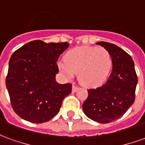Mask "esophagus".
<instances>
[{
  "label": "esophagus",
  "mask_w": 145,
  "mask_h": 145,
  "mask_svg": "<svg viewBox=\"0 0 145 145\" xmlns=\"http://www.w3.org/2000/svg\"><path fill=\"white\" fill-rule=\"evenodd\" d=\"M78 89V88L77 86H72V93H75V92H77V90Z\"/></svg>",
  "instance_id": "esophagus-1"
}]
</instances>
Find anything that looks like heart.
<instances>
[{"label": "heart", "mask_w": 145, "mask_h": 145, "mask_svg": "<svg viewBox=\"0 0 145 145\" xmlns=\"http://www.w3.org/2000/svg\"><path fill=\"white\" fill-rule=\"evenodd\" d=\"M57 66L67 78L71 79L78 74V80L83 86L95 88L108 79L112 59L104 48L81 46L67 52L65 60H59Z\"/></svg>", "instance_id": "obj_1"}]
</instances>
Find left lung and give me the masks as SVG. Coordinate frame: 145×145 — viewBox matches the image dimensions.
I'll list each match as a JSON object with an SVG mask.
<instances>
[{
	"label": "left lung",
	"instance_id": "1",
	"mask_svg": "<svg viewBox=\"0 0 145 145\" xmlns=\"http://www.w3.org/2000/svg\"><path fill=\"white\" fill-rule=\"evenodd\" d=\"M97 44L110 52L112 71L103 86L88 90L89 96L82 108L90 119L99 123H108L122 116L133 104L137 76L133 59L123 49L105 41Z\"/></svg>",
	"mask_w": 145,
	"mask_h": 145
}]
</instances>
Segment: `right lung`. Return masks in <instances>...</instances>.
<instances>
[{"instance_id": "1", "label": "right lung", "mask_w": 145, "mask_h": 145, "mask_svg": "<svg viewBox=\"0 0 145 145\" xmlns=\"http://www.w3.org/2000/svg\"><path fill=\"white\" fill-rule=\"evenodd\" d=\"M67 42L30 41L11 56L6 87L13 110L26 121L42 123L59 111L64 97L71 93V84H59L56 74L59 56Z\"/></svg>"}]
</instances>
